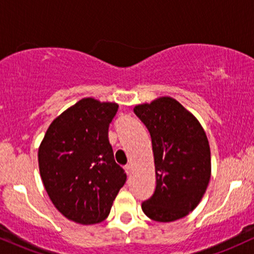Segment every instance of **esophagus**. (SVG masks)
Returning <instances> with one entry per match:
<instances>
[{
  "mask_svg": "<svg viewBox=\"0 0 254 254\" xmlns=\"http://www.w3.org/2000/svg\"><path fill=\"white\" fill-rule=\"evenodd\" d=\"M124 170H125V172H127V174H130L131 173V170H132V166H131L130 164L127 165L124 167Z\"/></svg>",
  "mask_w": 254,
  "mask_h": 254,
  "instance_id": "1",
  "label": "esophagus"
}]
</instances>
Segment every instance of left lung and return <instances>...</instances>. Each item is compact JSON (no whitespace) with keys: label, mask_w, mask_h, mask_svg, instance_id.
Instances as JSON below:
<instances>
[{"label":"left lung","mask_w":254,"mask_h":254,"mask_svg":"<svg viewBox=\"0 0 254 254\" xmlns=\"http://www.w3.org/2000/svg\"><path fill=\"white\" fill-rule=\"evenodd\" d=\"M133 112L149 131L155 164V191L142 210L157 222L185 217L210 180V147L202 125L170 97L137 105Z\"/></svg>","instance_id":"8db88e82"}]
</instances>
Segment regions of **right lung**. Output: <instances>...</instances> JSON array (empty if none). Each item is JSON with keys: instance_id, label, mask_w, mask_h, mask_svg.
<instances>
[{"instance_id": "right-lung-1", "label": "right lung", "mask_w": 254, "mask_h": 254, "mask_svg": "<svg viewBox=\"0 0 254 254\" xmlns=\"http://www.w3.org/2000/svg\"><path fill=\"white\" fill-rule=\"evenodd\" d=\"M117 111L115 103L84 98L52 122L39 147L45 190L57 210L76 223L104 221L127 182L109 141Z\"/></svg>"}]
</instances>
